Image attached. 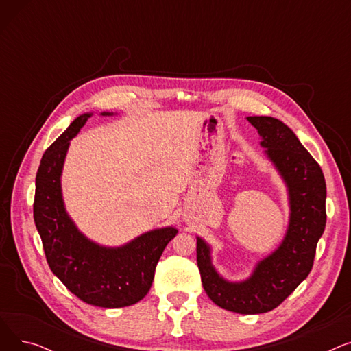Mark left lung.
<instances>
[{"label":"left lung","mask_w":351,"mask_h":351,"mask_svg":"<svg viewBox=\"0 0 351 351\" xmlns=\"http://www.w3.org/2000/svg\"><path fill=\"white\" fill-rule=\"evenodd\" d=\"M261 146L286 183L290 217L282 243L257 262L243 282H229L212 265L210 246L196 237L202 285L209 299L229 311L261 315L278 307L308 276L316 246L326 228V180L291 129L271 117H247Z\"/></svg>","instance_id":"obj_1"}]
</instances>
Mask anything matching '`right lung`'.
<instances>
[{
  "mask_svg": "<svg viewBox=\"0 0 351 351\" xmlns=\"http://www.w3.org/2000/svg\"><path fill=\"white\" fill-rule=\"evenodd\" d=\"M90 115H80L45 151L35 178L34 222L47 262L66 289L88 304L117 308L146 296L163 249L178 229L149 230L119 247L101 246L78 230L65 210L61 175L69 142Z\"/></svg>",
  "mask_w": 351,
  "mask_h": 351,
  "instance_id": "add662e5",
  "label": "right lung"
}]
</instances>
